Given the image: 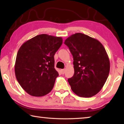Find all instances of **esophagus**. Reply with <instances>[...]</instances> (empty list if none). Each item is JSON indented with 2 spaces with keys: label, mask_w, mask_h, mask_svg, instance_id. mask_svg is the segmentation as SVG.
Returning <instances> with one entry per match:
<instances>
[{
  "label": "esophagus",
  "mask_w": 124,
  "mask_h": 124,
  "mask_svg": "<svg viewBox=\"0 0 124 124\" xmlns=\"http://www.w3.org/2000/svg\"><path fill=\"white\" fill-rule=\"evenodd\" d=\"M61 72L62 74H64L65 73V70H61Z\"/></svg>",
  "instance_id": "esophagus-1"
}]
</instances>
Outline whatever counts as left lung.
<instances>
[{
  "instance_id": "8db88e82",
  "label": "left lung",
  "mask_w": 124,
  "mask_h": 124,
  "mask_svg": "<svg viewBox=\"0 0 124 124\" xmlns=\"http://www.w3.org/2000/svg\"><path fill=\"white\" fill-rule=\"evenodd\" d=\"M64 44L74 60V75L68 79L72 91L80 97L95 96L109 73V59L104 46L98 40L80 33L70 35Z\"/></svg>"
}]
</instances>
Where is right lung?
<instances>
[{"label": "right lung", "mask_w": 124, "mask_h": 124, "mask_svg": "<svg viewBox=\"0 0 124 124\" xmlns=\"http://www.w3.org/2000/svg\"><path fill=\"white\" fill-rule=\"evenodd\" d=\"M61 37L38 35L24 43L18 50L15 64L18 82L27 93L35 97L49 93L58 73L54 55L62 44Z\"/></svg>", "instance_id": "add662e5"}]
</instances>
